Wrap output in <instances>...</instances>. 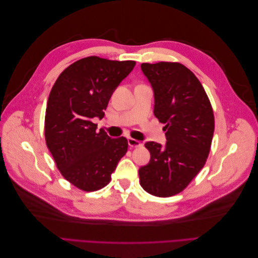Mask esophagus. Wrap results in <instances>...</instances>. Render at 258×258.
I'll list each match as a JSON object with an SVG mask.
<instances>
[{"label":"esophagus","mask_w":258,"mask_h":258,"mask_svg":"<svg viewBox=\"0 0 258 258\" xmlns=\"http://www.w3.org/2000/svg\"><path fill=\"white\" fill-rule=\"evenodd\" d=\"M128 144H129L130 147H140V146H142L141 142L138 141V140H136V139H132V138L128 139Z\"/></svg>","instance_id":"34e87169"}]
</instances>
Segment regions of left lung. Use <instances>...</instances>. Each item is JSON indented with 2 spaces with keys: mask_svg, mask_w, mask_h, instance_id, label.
<instances>
[{
  "mask_svg": "<svg viewBox=\"0 0 258 258\" xmlns=\"http://www.w3.org/2000/svg\"><path fill=\"white\" fill-rule=\"evenodd\" d=\"M155 95L154 114L165 123L167 143L146 142L151 160L140 168V184L156 197L183 191L204 168L212 144L214 114L201 83L178 62L142 63Z\"/></svg>",
  "mask_w": 258,
  "mask_h": 258,
  "instance_id": "left-lung-1",
  "label": "left lung"
}]
</instances>
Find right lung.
I'll use <instances>...</instances> for the list:
<instances>
[{
    "label": "right lung",
    "instance_id": "right-lung-1",
    "mask_svg": "<svg viewBox=\"0 0 258 258\" xmlns=\"http://www.w3.org/2000/svg\"><path fill=\"white\" fill-rule=\"evenodd\" d=\"M136 61L90 56L64 69L54 82L45 113V141L60 173L77 188L96 191L111 181L128 150L126 138L97 131L112 93Z\"/></svg>",
    "mask_w": 258,
    "mask_h": 258
}]
</instances>
